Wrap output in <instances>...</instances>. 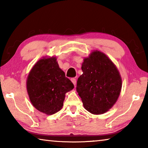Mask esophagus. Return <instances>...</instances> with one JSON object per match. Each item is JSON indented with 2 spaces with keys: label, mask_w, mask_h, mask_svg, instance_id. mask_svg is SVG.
I'll list each match as a JSON object with an SVG mask.
<instances>
[{
  "label": "esophagus",
  "mask_w": 148,
  "mask_h": 148,
  "mask_svg": "<svg viewBox=\"0 0 148 148\" xmlns=\"http://www.w3.org/2000/svg\"><path fill=\"white\" fill-rule=\"evenodd\" d=\"M71 81L72 83H73V84L74 85V86L76 87V80L75 78H71Z\"/></svg>",
  "instance_id": "esophagus-1"
}]
</instances>
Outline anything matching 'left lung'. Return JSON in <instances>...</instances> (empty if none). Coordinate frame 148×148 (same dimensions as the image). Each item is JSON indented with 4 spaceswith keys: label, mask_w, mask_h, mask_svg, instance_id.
<instances>
[{
    "label": "left lung",
    "mask_w": 148,
    "mask_h": 148,
    "mask_svg": "<svg viewBox=\"0 0 148 148\" xmlns=\"http://www.w3.org/2000/svg\"><path fill=\"white\" fill-rule=\"evenodd\" d=\"M82 70L76 91L85 109L96 115L108 112L118 99L122 87L116 65L106 55L96 50L84 59Z\"/></svg>",
    "instance_id": "left-lung-1"
}]
</instances>
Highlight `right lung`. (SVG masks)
<instances>
[{"label":"right lung","mask_w":148,"mask_h":148,"mask_svg":"<svg viewBox=\"0 0 148 148\" xmlns=\"http://www.w3.org/2000/svg\"><path fill=\"white\" fill-rule=\"evenodd\" d=\"M74 88L59 68L56 57H43L32 67L27 79L29 99L35 108L46 115L62 108L65 94Z\"/></svg>","instance_id":"add662e5"}]
</instances>
